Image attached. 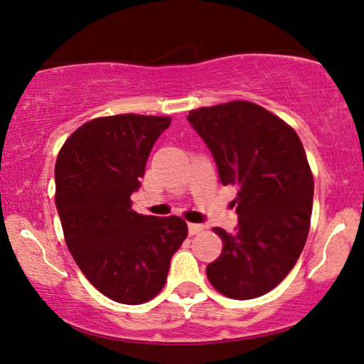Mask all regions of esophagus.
I'll list each match as a JSON object with an SVG mask.
<instances>
[{"instance_id": "obj_1", "label": "esophagus", "mask_w": 364, "mask_h": 364, "mask_svg": "<svg viewBox=\"0 0 364 364\" xmlns=\"http://www.w3.org/2000/svg\"><path fill=\"white\" fill-rule=\"evenodd\" d=\"M201 231H205V226L203 225H196V223H190V225H188V232H190L191 236L198 235V232Z\"/></svg>"}]
</instances>
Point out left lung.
Segmentation results:
<instances>
[{
  "label": "left lung",
  "instance_id": "1",
  "mask_svg": "<svg viewBox=\"0 0 364 364\" xmlns=\"http://www.w3.org/2000/svg\"><path fill=\"white\" fill-rule=\"evenodd\" d=\"M215 158L220 181L236 186L238 231L223 241L206 274L232 299L263 296L287 278L301 255L311 221L314 181L296 132L251 101L205 106L188 114Z\"/></svg>",
  "mask_w": 364,
  "mask_h": 364
}]
</instances>
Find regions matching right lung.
<instances>
[{
  "label": "right lung",
  "instance_id": "1",
  "mask_svg": "<svg viewBox=\"0 0 364 364\" xmlns=\"http://www.w3.org/2000/svg\"><path fill=\"white\" fill-rule=\"evenodd\" d=\"M169 124V116H101L80 126L58 153L55 203L66 246L90 283L116 303L156 296L188 236L183 218L132 208L149 151Z\"/></svg>",
  "mask_w": 364,
  "mask_h": 364
}]
</instances>
